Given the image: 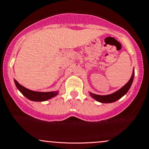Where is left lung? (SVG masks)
<instances>
[{
    "label": "left lung",
    "mask_w": 149,
    "mask_h": 149,
    "mask_svg": "<svg viewBox=\"0 0 149 149\" xmlns=\"http://www.w3.org/2000/svg\"><path fill=\"white\" fill-rule=\"evenodd\" d=\"M134 69L133 71V74L131 76V79L124 86H123L121 88H120L119 90L117 91L114 92V93H111V94L109 95H96L94 93H92L91 92H89L92 98H94L95 100H96L97 101L101 103H113L115 102V101H118V99H120L121 97H123V95L126 94V93L128 91V90L130 89V88L131 86V84H132L133 81H134Z\"/></svg>",
    "instance_id": "8db88e82"
}]
</instances>
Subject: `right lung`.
Segmentation results:
<instances>
[{
    "label": "right lung",
    "instance_id": "1",
    "mask_svg": "<svg viewBox=\"0 0 149 149\" xmlns=\"http://www.w3.org/2000/svg\"><path fill=\"white\" fill-rule=\"evenodd\" d=\"M15 86L20 92L28 99L33 101H45L58 94V91L51 92H39L29 90L21 86L16 80L14 79Z\"/></svg>",
    "mask_w": 149,
    "mask_h": 149
}]
</instances>
